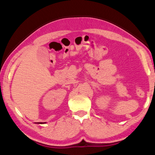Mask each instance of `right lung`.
<instances>
[{"instance_id":"add662e5","label":"right lung","mask_w":155,"mask_h":155,"mask_svg":"<svg viewBox=\"0 0 155 155\" xmlns=\"http://www.w3.org/2000/svg\"><path fill=\"white\" fill-rule=\"evenodd\" d=\"M35 123H36V124H37V122H35ZM45 123L46 122H44H44H40H40H38V124H45Z\"/></svg>"}]
</instances>
